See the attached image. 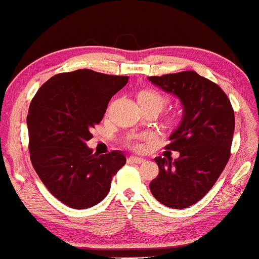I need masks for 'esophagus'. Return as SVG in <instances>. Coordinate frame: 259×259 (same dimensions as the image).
I'll list each match as a JSON object with an SVG mask.
<instances>
[{
  "label": "esophagus",
  "mask_w": 259,
  "mask_h": 259,
  "mask_svg": "<svg viewBox=\"0 0 259 259\" xmlns=\"http://www.w3.org/2000/svg\"><path fill=\"white\" fill-rule=\"evenodd\" d=\"M128 161H130V162H133V163H138V164H141V163H145L146 159H145V158H141V157L132 156V157H130Z\"/></svg>",
  "instance_id": "34e87169"
}]
</instances>
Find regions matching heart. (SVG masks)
I'll list each match as a JSON object with an SVG mask.
<instances>
[{"instance_id": "1", "label": "heart", "mask_w": 259, "mask_h": 259, "mask_svg": "<svg viewBox=\"0 0 259 259\" xmlns=\"http://www.w3.org/2000/svg\"><path fill=\"white\" fill-rule=\"evenodd\" d=\"M138 103H140V107L142 110L146 111H153L157 114L163 110L164 106L167 105V98L164 96H162L161 93L156 92V91L152 90H142L138 92ZM170 121H175V118H172ZM147 136H135V137L128 138V145L135 149H142L143 143L145 141H147Z\"/></svg>"}]
</instances>
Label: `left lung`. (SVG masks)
<instances>
[{"mask_svg":"<svg viewBox=\"0 0 259 259\" xmlns=\"http://www.w3.org/2000/svg\"><path fill=\"white\" fill-rule=\"evenodd\" d=\"M148 81L176 96L182 106V118L169 136L166 149L180 157H156L159 173L149 183L158 202L182 209L197 203L213 187L229 159L234 132V112L220 86L185 71L148 77Z\"/></svg>","mask_w":259,"mask_h":259,"instance_id":"1","label":"left lung"}]
</instances>
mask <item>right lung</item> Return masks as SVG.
<instances>
[{
	"instance_id": "obj_1",
	"label": "right lung",
	"mask_w": 259,
	"mask_h": 259,
	"mask_svg": "<svg viewBox=\"0 0 259 259\" xmlns=\"http://www.w3.org/2000/svg\"><path fill=\"white\" fill-rule=\"evenodd\" d=\"M127 82V76L77 70L51 77L32 100L27 114L32 166L51 193L71 208L100 203L126 163L122 151L98 156L87 142L112 96Z\"/></svg>"
}]
</instances>
